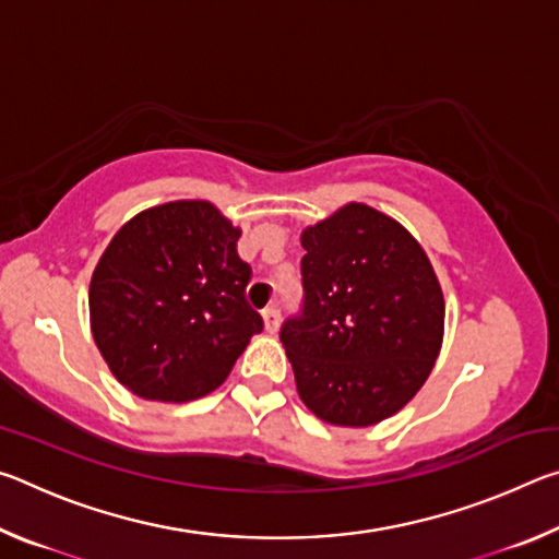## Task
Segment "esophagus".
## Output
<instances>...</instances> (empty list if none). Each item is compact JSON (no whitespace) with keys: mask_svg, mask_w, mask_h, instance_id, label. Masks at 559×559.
<instances>
[{"mask_svg":"<svg viewBox=\"0 0 559 559\" xmlns=\"http://www.w3.org/2000/svg\"><path fill=\"white\" fill-rule=\"evenodd\" d=\"M263 328H266V333H276L278 330V323H281V313H278V308H266L263 310Z\"/></svg>","mask_w":559,"mask_h":559,"instance_id":"1","label":"esophagus"}]
</instances>
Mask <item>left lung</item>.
Instances as JSON below:
<instances>
[{
	"instance_id": "1",
	"label": "left lung",
	"mask_w": 559,
	"mask_h": 559,
	"mask_svg": "<svg viewBox=\"0 0 559 559\" xmlns=\"http://www.w3.org/2000/svg\"><path fill=\"white\" fill-rule=\"evenodd\" d=\"M302 306L281 328L302 404L335 427H372L421 390L443 340V293L392 216L345 204L300 236Z\"/></svg>"
}]
</instances>
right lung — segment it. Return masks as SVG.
Listing matches in <instances>:
<instances>
[{
    "instance_id": "obj_1",
    "label": "right lung",
    "mask_w": 559,
    "mask_h": 559,
    "mask_svg": "<svg viewBox=\"0 0 559 559\" xmlns=\"http://www.w3.org/2000/svg\"><path fill=\"white\" fill-rule=\"evenodd\" d=\"M241 229L214 204L167 202L112 236L91 278L93 340L132 394L189 402L216 390L263 320L246 302Z\"/></svg>"
}]
</instances>
